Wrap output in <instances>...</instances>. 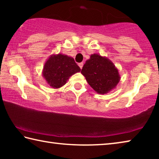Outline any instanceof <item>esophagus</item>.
Listing matches in <instances>:
<instances>
[{"instance_id":"obj_1","label":"esophagus","mask_w":159,"mask_h":159,"mask_svg":"<svg viewBox=\"0 0 159 159\" xmlns=\"http://www.w3.org/2000/svg\"><path fill=\"white\" fill-rule=\"evenodd\" d=\"M79 67H80V69H82V68H83V62L79 63Z\"/></svg>"}]
</instances>
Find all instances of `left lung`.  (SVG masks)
Instances as JSON below:
<instances>
[{
    "label": "left lung",
    "mask_w": 159,
    "mask_h": 159,
    "mask_svg": "<svg viewBox=\"0 0 159 159\" xmlns=\"http://www.w3.org/2000/svg\"><path fill=\"white\" fill-rule=\"evenodd\" d=\"M90 87L96 93L104 95L116 87L120 80L118 69L112 61L99 54H93L81 70Z\"/></svg>",
    "instance_id": "left-lung-1"
}]
</instances>
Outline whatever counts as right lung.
<instances>
[{
    "label": "right lung",
    "instance_id": "right-lung-1",
    "mask_svg": "<svg viewBox=\"0 0 159 159\" xmlns=\"http://www.w3.org/2000/svg\"><path fill=\"white\" fill-rule=\"evenodd\" d=\"M80 71L74 59L63 54H53L45 62L42 74L50 87L58 89L66 83L72 75Z\"/></svg>",
    "mask_w": 159,
    "mask_h": 159
}]
</instances>
